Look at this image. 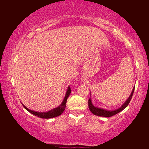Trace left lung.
Listing matches in <instances>:
<instances>
[{"label":"left lung","instance_id":"obj_1","mask_svg":"<svg viewBox=\"0 0 149 149\" xmlns=\"http://www.w3.org/2000/svg\"><path fill=\"white\" fill-rule=\"evenodd\" d=\"M134 87L133 88L131 94H130V96L128 97V99L126 100L125 102H124V103L123 104V105H122L119 108H118V109L114 110H105V109H104V108H102L96 107V106H95L94 104H92L91 97H90V99H89V100H88L89 109H90V110L91 111V112H92V114H94V115H96V116H98L110 117V116H114V115L116 114H118V113H119L120 112H121L122 110H123L126 107H127L128 104L130 103V100H131V98L132 97L133 93H134Z\"/></svg>","mask_w":149,"mask_h":149}]
</instances>
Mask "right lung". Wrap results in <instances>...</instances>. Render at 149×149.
<instances>
[{"label":"right lung","instance_id":"add662e5","mask_svg":"<svg viewBox=\"0 0 149 149\" xmlns=\"http://www.w3.org/2000/svg\"><path fill=\"white\" fill-rule=\"evenodd\" d=\"M70 94H71V89H70V86H68L67 92H66V94H65V97H64L63 100L61 102V104L58 106V107L53 108V109L48 111V112H35V111H34V110H31L29 109L28 108H26L25 105H23V106L26 110L29 111L30 113H31L32 114L35 115V116H38L39 118H45V119L52 118L59 116V115H61L62 113H63V111L65 110L68 97H69V96H70Z\"/></svg>","mask_w":149,"mask_h":149}]
</instances>
